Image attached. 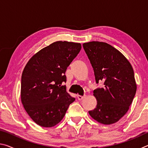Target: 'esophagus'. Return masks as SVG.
I'll return each instance as SVG.
<instances>
[{
	"label": "esophagus",
	"instance_id": "esophagus-1",
	"mask_svg": "<svg viewBox=\"0 0 148 148\" xmlns=\"http://www.w3.org/2000/svg\"><path fill=\"white\" fill-rule=\"evenodd\" d=\"M77 99L79 100V101H81V100L84 99L85 98V96H81V95H77Z\"/></svg>",
	"mask_w": 148,
	"mask_h": 148
}]
</instances>
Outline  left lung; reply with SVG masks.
<instances>
[{
  "instance_id": "obj_1",
  "label": "left lung",
  "mask_w": 148,
  "mask_h": 148,
  "mask_svg": "<svg viewBox=\"0 0 148 148\" xmlns=\"http://www.w3.org/2000/svg\"><path fill=\"white\" fill-rule=\"evenodd\" d=\"M92 65L97 84L93 91L97 106L89 111L92 119L104 125L115 123L128 112L136 91L133 69L127 59L111 45L92 41L83 44Z\"/></svg>"
}]
</instances>
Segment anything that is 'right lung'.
Here are the masks:
<instances>
[{
    "label": "right lung",
    "mask_w": 148,
    "mask_h": 148,
    "mask_svg": "<svg viewBox=\"0 0 148 148\" xmlns=\"http://www.w3.org/2000/svg\"><path fill=\"white\" fill-rule=\"evenodd\" d=\"M82 48L80 43L57 41L35 53L21 76V101L37 125L52 127L63 118L75 101L66 91L65 72Z\"/></svg>",
    "instance_id": "right-lung-1"
}]
</instances>
